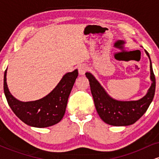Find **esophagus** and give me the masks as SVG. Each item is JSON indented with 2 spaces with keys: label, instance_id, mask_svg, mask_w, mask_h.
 Returning <instances> with one entry per match:
<instances>
[{
  "label": "esophagus",
  "instance_id": "1",
  "mask_svg": "<svg viewBox=\"0 0 159 159\" xmlns=\"http://www.w3.org/2000/svg\"><path fill=\"white\" fill-rule=\"evenodd\" d=\"M78 73L81 75H84L85 74V72L87 71V67L85 65H80L78 66Z\"/></svg>",
  "mask_w": 159,
  "mask_h": 159
}]
</instances>
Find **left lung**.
<instances>
[{
  "instance_id": "8db88e82",
  "label": "left lung",
  "mask_w": 159,
  "mask_h": 159,
  "mask_svg": "<svg viewBox=\"0 0 159 159\" xmlns=\"http://www.w3.org/2000/svg\"><path fill=\"white\" fill-rule=\"evenodd\" d=\"M146 53L149 58V53L147 51ZM150 73L152 84L145 96L138 101L122 102L111 98L93 76L90 72H86V77L90 81L95 106L100 118L105 123L114 126L129 125L138 121L148 109L156 91V77L152 70L151 60Z\"/></svg>"
}]
</instances>
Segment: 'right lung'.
Segmentation results:
<instances>
[{
	"instance_id": "obj_1",
	"label": "right lung",
	"mask_w": 159,
	"mask_h": 159,
	"mask_svg": "<svg viewBox=\"0 0 159 159\" xmlns=\"http://www.w3.org/2000/svg\"><path fill=\"white\" fill-rule=\"evenodd\" d=\"M77 69L63 76L55 88L44 98L22 102L11 95L7 85V69L3 77V90L8 105L21 121L30 126L45 128L55 125L63 119L68 98L78 77Z\"/></svg>"
}]
</instances>
